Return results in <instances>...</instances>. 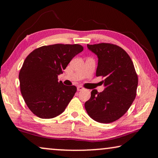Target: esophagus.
I'll use <instances>...</instances> for the list:
<instances>
[{
  "mask_svg": "<svg viewBox=\"0 0 158 158\" xmlns=\"http://www.w3.org/2000/svg\"><path fill=\"white\" fill-rule=\"evenodd\" d=\"M84 89V87L81 86V85H79V86H77V91H81Z\"/></svg>",
  "mask_w": 158,
  "mask_h": 158,
  "instance_id": "1",
  "label": "esophagus"
}]
</instances>
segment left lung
<instances>
[{
	"label": "left lung",
	"instance_id": "1",
	"mask_svg": "<svg viewBox=\"0 0 158 158\" xmlns=\"http://www.w3.org/2000/svg\"><path fill=\"white\" fill-rule=\"evenodd\" d=\"M98 57L96 76L105 78L102 92L93 90L85 102L94 121L110 123L126 113L137 95L138 77L130 56L121 47L110 43L87 44Z\"/></svg>",
	"mask_w": 158,
	"mask_h": 158
}]
</instances>
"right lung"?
I'll return each instance as SVG.
<instances>
[{"label": "right lung", "instance_id": "right-lung-1", "mask_svg": "<svg viewBox=\"0 0 158 158\" xmlns=\"http://www.w3.org/2000/svg\"><path fill=\"white\" fill-rule=\"evenodd\" d=\"M83 50L80 44H56L37 48L26 58L19 74L20 90L35 115L52 118L65 111L77 87L58 82V75Z\"/></svg>", "mask_w": 158, "mask_h": 158}]
</instances>
